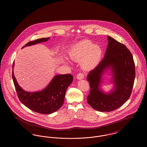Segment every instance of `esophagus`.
<instances>
[{
  "label": "esophagus",
  "instance_id": "obj_1",
  "mask_svg": "<svg viewBox=\"0 0 147 147\" xmlns=\"http://www.w3.org/2000/svg\"><path fill=\"white\" fill-rule=\"evenodd\" d=\"M84 74L82 73H79L78 74L77 76V79H79V80H81L82 79H83L84 78Z\"/></svg>",
  "mask_w": 147,
  "mask_h": 147
}]
</instances>
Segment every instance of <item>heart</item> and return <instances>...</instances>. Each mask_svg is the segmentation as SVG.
<instances>
[{
  "mask_svg": "<svg viewBox=\"0 0 147 147\" xmlns=\"http://www.w3.org/2000/svg\"><path fill=\"white\" fill-rule=\"evenodd\" d=\"M102 57L101 48L89 40L79 42L71 49L70 59L76 62H81L85 70H91L100 62Z\"/></svg>",
  "mask_w": 147,
  "mask_h": 147,
  "instance_id": "obj_1",
  "label": "heart"
}]
</instances>
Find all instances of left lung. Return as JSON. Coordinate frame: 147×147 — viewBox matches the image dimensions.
I'll use <instances>...</instances> for the list:
<instances>
[{
    "label": "left lung",
    "instance_id": "1",
    "mask_svg": "<svg viewBox=\"0 0 147 147\" xmlns=\"http://www.w3.org/2000/svg\"><path fill=\"white\" fill-rule=\"evenodd\" d=\"M108 45L103 59L88 75L90 91L88 103L95 110L110 112L123 105L131 96L136 76L133 56L123 44L107 36ZM107 69L112 71L114 89L110 93L100 89L101 77Z\"/></svg>",
    "mask_w": 147,
    "mask_h": 147
}]
</instances>
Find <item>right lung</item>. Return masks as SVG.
<instances>
[{
  "label": "right lung",
  "mask_w": 147,
  "mask_h": 147,
  "mask_svg": "<svg viewBox=\"0 0 147 147\" xmlns=\"http://www.w3.org/2000/svg\"><path fill=\"white\" fill-rule=\"evenodd\" d=\"M49 38H42L30 41L22 48L40 42H46ZM14 65V62L13 68ZM12 78L20 101L30 110L42 114L52 113L62 106L66 90L73 80V77L70 74L57 75L45 89L41 91L31 92L24 90L19 85L14 76L13 70Z\"/></svg>",
  "instance_id": "add662e5"
}]
</instances>
